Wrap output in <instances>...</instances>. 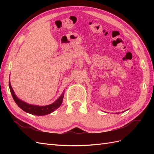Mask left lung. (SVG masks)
Listing matches in <instances>:
<instances>
[{"instance_id": "left-lung-1", "label": "left lung", "mask_w": 154, "mask_h": 154, "mask_svg": "<svg viewBox=\"0 0 154 154\" xmlns=\"http://www.w3.org/2000/svg\"><path fill=\"white\" fill-rule=\"evenodd\" d=\"M116 114H119V113H116Z\"/></svg>"}]
</instances>
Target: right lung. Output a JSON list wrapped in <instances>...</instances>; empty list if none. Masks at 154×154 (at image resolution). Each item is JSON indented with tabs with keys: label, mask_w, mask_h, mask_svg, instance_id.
Returning <instances> with one entry per match:
<instances>
[{
	"label": "right lung",
	"mask_w": 154,
	"mask_h": 154,
	"mask_svg": "<svg viewBox=\"0 0 154 154\" xmlns=\"http://www.w3.org/2000/svg\"><path fill=\"white\" fill-rule=\"evenodd\" d=\"M9 88L11 90V93L13 99L15 101L16 104L22 110L25 111L26 112L30 113L31 114H34V115L36 116H44L47 115L48 114H50L53 112L61 106V104L63 102V97L65 91H63V93L61 94V96L58 98V99L55 101L54 103L52 104H49V105L45 106H38V105H34V104H30L24 102L22 100H20L18 98V97L16 95L14 91H13L12 86L11 85V82L9 80Z\"/></svg>",
	"instance_id": "obj_1"
}]
</instances>
